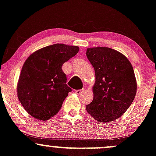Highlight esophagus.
<instances>
[{"label": "esophagus", "mask_w": 156, "mask_h": 156, "mask_svg": "<svg viewBox=\"0 0 156 156\" xmlns=\"http://www.w3.org/2000/svg\"><path fill=\"white\" fill-rule=\"evenodd\" d=\"M83 92V90H75V93H76V94H81Z\"/></svg>", "instance_id": "obj_1"}]
</instances>
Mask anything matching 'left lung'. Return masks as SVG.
Returning a JSON list of instances; mask_svg holds the SVG:
<instances>
[{"label":"left lung","mask_w":156,"mask_h":156,"mask_svg":"<svg viewBox=\"0 0 156 156\" xmlns=\"http://www.w3.org/2000/svg\"><path fill=\"white\" fill-rule=\"evenodd\" d=\"M86 56L96 75L94 99L86 105L87 111L98 122L117 119L128 109L136 94L132 65L125 55L108 47L88 48Z\"/></svg>","instance_id":"left-lung-1"}]
</instances>
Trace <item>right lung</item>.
Segmentation results:
<instances>
[{"label":"right lung","mask_w":156,"mask_h":156,"mask_svg":"<svg viewBox=\"0 0 156 156\" xmlns=\"http://www.w3.org/2000/svg\"><path fill=\"white\" fill-rule=\"evenodd\" d=\"M78 46L57 43L36 51L23 66L17 93L31 116L48 120L60 110L71 88L62 66L78 53Z\"/></svg>","instance_id":"1"}]
</instances>
